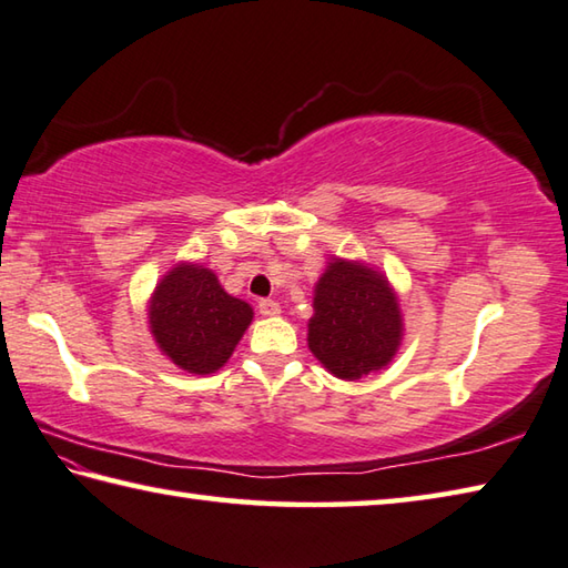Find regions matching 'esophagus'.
I'll list each match as a JSON object with an SVG mask.
<instances>
[{"label": "esophagus", "mask_w": 568, "mask_h": 568, "mask_svg": "<svg viewBox=\"0 0 568 568\" xmlns=\"http://www.w3.org/2000/svg\"><path fill=\"white\" fill-rule=\"evenodd\" d=\"M258 313H261L263 317H277V315H281V305H277L275 300H261V303H258Z\"/></svg>", "instance_id": "esophagus-1"}]
</instances>
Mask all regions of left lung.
<instances>
[{
  "label": "left lung",
  "instance_id": "left-lung-1",
  "mask_svg": "<svg viewBox=\"0 0 568 568\" xmlns=\"http://www.w3.org/2000/svg\"><path fill=\"white\" fill-rule=\"evenodd\" d=\"M404 339L394 285L369 263L332 255L315 283L307 347L337 379L357 382L392 364Z\"/></svg>",
  "mask_w": 568,
  "mask_h": 568
}]
</instances>
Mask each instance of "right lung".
<instances>
[{"label": "right lung", "instance_id": "1", "mask_svg": "<svg viewBox=\"0 0 568 568\" xmlns=\"http://www.w3.org/2000/svg\"><path fill=\"white\" fill-rule=\"evenodd\" d=\"M148 322L166 359L189 374L204 376L231 359L253 322V307L229 295L206 265L182 261L154 285Z\"/></svg>", "mask_w": 568, "mask_h": 568}]
</instances>
